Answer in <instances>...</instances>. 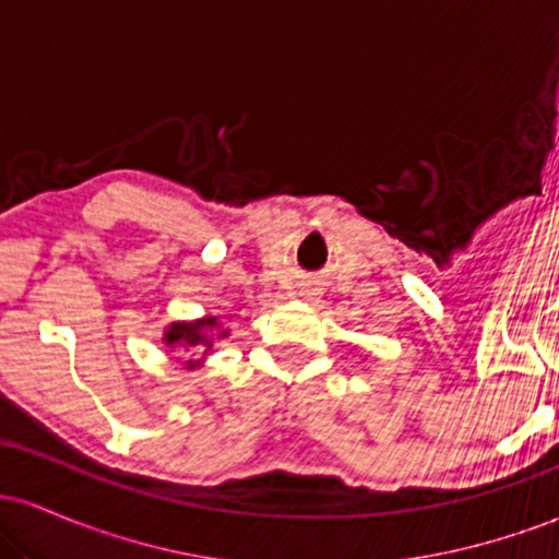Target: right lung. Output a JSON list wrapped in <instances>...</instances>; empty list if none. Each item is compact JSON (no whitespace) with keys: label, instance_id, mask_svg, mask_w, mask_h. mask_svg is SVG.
<instances>
[{"label":"right lung","instance_id":"add662e5","mask_svg":"<svg viewBox=\"0 0 559 559\" xmlns=\"http://www.w3.org/2000/svg\"><path fill=\"white\" fill-rule=\"evenodd\" d=\"M228 333L230 331L223 329L221 318L215 316H204L197 320H173L168 329L163 331V344L168 346L170 352H178V355H189V360L183 362V368L194 370V368H202V362L207 360V355L213 352L215 338L221 342V338H226ZM197 350L203 355L199 361L190 357Z\"/></svg>","mask_w":559,"mask_h":559}]
</instances>
